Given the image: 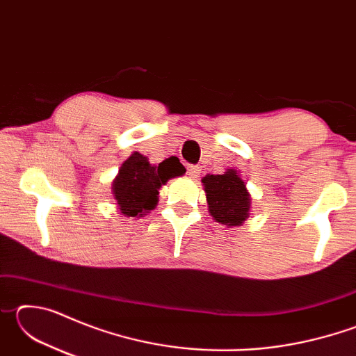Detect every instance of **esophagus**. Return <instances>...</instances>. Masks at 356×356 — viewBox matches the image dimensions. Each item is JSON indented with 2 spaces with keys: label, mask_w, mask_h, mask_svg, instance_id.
Masks as SVG:
<instances>
[{
  "label": "esophagus",
  "mask_w": 356,
  "mask_h": 356,
  "mask_svg": "<svg viewBox=\"0 0 356 356\" xmlns=\"http://www.w3.org/2000/svg\"><path fill=\"white\" fill-rule=\"evenodd\" d=\"M186 170H188V176H191V177H196L197 174H200V166L190 165L188 168H186Z\"/></svg>",
  "instance_id": "1"
}]
</instances>
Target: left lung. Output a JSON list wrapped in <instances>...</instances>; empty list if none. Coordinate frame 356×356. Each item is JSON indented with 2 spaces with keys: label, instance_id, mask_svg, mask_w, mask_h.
Instances as JSON below:
<instances>
[{
  "label": "left lung",
  "instance_id": "obj_1",
  "mask_svg": "<svg viewBox=\"0 0 356 356\" xmlns=\"http://www.w3.org/2000/svg\"><path fill=\"white\" fill-rule=\"evenodd\" d=\"M206 190L209 212L213 218L227 226H240L248 218L250 195L246 185L237 176V171L227 170L218 176H206L202 179Z\"/></svg>",
  "mask_w": 356,
  "mask_h": 356
}]
</instances>
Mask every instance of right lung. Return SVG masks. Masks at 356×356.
Listing matches in <instances>:
<instances>
[{
    "mask_svg": "<svg viewBox=\"0 0 356 356\" xmlns=\"http://www.w3.org/2000/svg\"><path fill=\"white\" fill-rule=\"evenodd\" d=\"M185 172L184 165L177 156H171L152 166L141 154H131L120 166L119 176L113 184L120 213L125 216H141L156 206V195L161 185Z\"/></svg>",
    "mask_w": 356,
    "mask_h": 356,
    "instance_id": "right-lung-1",
    "label": "right lung"
}]
</instances>
